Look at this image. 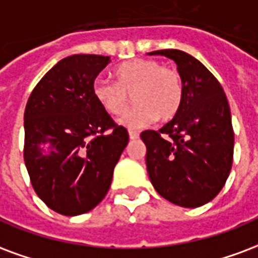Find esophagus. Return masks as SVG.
<instances>
[{
	"instance_id": "34e87169",
	"label": "esophagus",
	"mask_w": 258,
	"mask_h": 258,
	"mask_svg": "<svg viewBox=\"0 0 258 258\" xmlns=\"http://www.w3.org/2000/svg\"><path fill=\"white\" fill-rule=\"evenodd\" d=\"M128 135H130V139H138L139 138L138 133H137V131H133V130H130Z\"/></svg>"
}]
</instances>
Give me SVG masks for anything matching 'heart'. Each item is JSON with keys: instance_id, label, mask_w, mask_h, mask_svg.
<instances>
[{"instance_id": "heart-1", "label": "heart", "mask_w": 258, "mask_h": 258, "mask_svg": "<svg viewBox=\"0 0 258 258\" xmlns=\"http://www.w3.org/2000/svg\"><path fill=\"white\" fill-rule=\"evenodd\" d=\"M114 81L97 78L93 82V97L105 112L112 116L124 113L130 95L135 105L120 123L137 128L150 123L168 121L179 112L183 101V81L171 67H163L150 58L125 61L113 70Z\"/></svg>"}]
</instances>
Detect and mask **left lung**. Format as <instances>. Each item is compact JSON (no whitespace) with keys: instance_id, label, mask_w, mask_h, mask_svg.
Returning a JSON list of instances; mask_svg holds the SVG:
<instances>
[{"instance_id":"1","label":"left lung","mask_w":258,"mask_h":258,"mask_svg":"<svg viewBox=\"0 0 258 258\" xmlns=\"http://www.w3.org/2000/svg\"><path fill=\"white\" fill-rule=\"evenodd\" d=\"M176 62L183 81L182 106L171 121L141 138L156 191L183 208H198L220 192L234 157L230 105L211 71L176 49L156 50Z\"/></svg>"}]
</instances>
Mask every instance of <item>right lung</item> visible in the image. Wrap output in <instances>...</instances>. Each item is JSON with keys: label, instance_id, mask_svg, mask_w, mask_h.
I'll return each instance as SVG.
<instances>
[{"label": "right lung", "instance_id": "obj_1", "mask_svg": "<svg viewBox=\"0 0 258 258\" xmlns=\"http://www.w3.org/2000/svg\"><path fill=\"white\" fill-rule=\"evenodd\" d=\"M108 56L74 54L38 82L24 110V163L37 196L64 216L100 204L128 133L93 97Z\"/></svg>", "mask_w": 258, "mask_h": 258}]
</instances>
